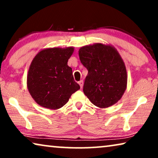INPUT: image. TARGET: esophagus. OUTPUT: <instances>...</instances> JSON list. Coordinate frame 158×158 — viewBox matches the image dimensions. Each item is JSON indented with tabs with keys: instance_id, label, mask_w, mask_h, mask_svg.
Returning <instances> with one entry per match:
<instances>
[{
	"instance_id": "1",
	"label": "esophagus",
	"mask_w": 158,
	"mask_h": 158,
	"mask_svg": "<svg viewBox=\"0 0 158 158\" xmlns=\"http://www.w3.org/2000/svg\"><path fill=\"white\" fill-rule=\"evenodd\" d=\"M78 84L80 85V86H81V88H83V81H80L78 82Z\"/></svg>"
}]
</instances>
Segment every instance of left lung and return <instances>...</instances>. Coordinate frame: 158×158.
Masks as SVG:
<instances>
[{"mask_svg":"<svg viewBox=\"0 0 158 158\" xmlns=\"http://www.w3.org/2000/svg\"><path fill=\"white\" fill-rule=\"evenodd\" d=\"M78 55L88 70L83 92L90 102L101 109L117 103L127 86L126 66L117 49L96 43L81 47Z\"/></svg>","mask_w":158,"mask_h":158,"instance_id":"left-lung-1","label":"left lung"}]
</instances>
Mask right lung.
<instances>
[{"instance_id":"add662e5","label":"right lung","mask_w":158,"mask_h":158,"mask_svg":"<svg viewBox=\"0 0 158 158\" xmlns=\"http://www.w3.org/2000/svg\"><path fill=\"white\" fill-rule=\"evenodd\" d=\"M74 47L43 49L36 54L27 74V88L36 103L56 110L65 105L71 95L80 89L68 65Z\"/></svg>"}]
</instances>
